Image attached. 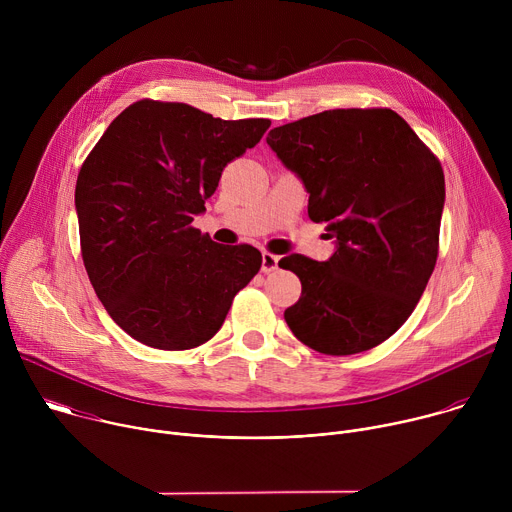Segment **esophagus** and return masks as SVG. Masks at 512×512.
I'll return each instance as SVG.
<instances>
[{
	"mask_svg": "<svg viewBox=\"0 0 512 512\" xmlns=\"http://www.w3.org/2000/svg\"><path fill=\"white\" fill-rule=\"evenodd\" d=\"M277 265H279V257H277V255L267 253V251L261 255V271H263V273H271V271H275V269H277Z\"/></svg>",
	"mask_w": 512,
	"mask_h": 512,
	"instance_id": "esophagus-1",
	"label": "esophagus"
}]
</instances>
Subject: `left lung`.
Returning <instances> with one entry per match:
<instances>
[{"label": "left lung", "instance_id": "obj_1", "mask_svg": "<svg viewBox=\"0 0 512 512\" xmlns=\"http://www.w3.org/2000/svg\"><path fill=\"white\" fill-rule=\"evenodd\" d=\"M267 143L304 182L308 216L336 239L328 261H279L302 281L283 314L289 330L332 356L379 346L411 316L437 261L440 160L391 109L322 111L271 129Z\"/></svg>", "mask_w": 512, "mask_h": 512}]
</instances>
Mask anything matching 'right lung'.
<instances>
[{"mask_svg":"<svg viewBox=\"0 0 512 512\" xmlns=\"http://www.w3.org/2000/svg\"><path fill=\"white\" fill-rule=\"evenodd\" d=\"M269 125L141 99L87 156L75 190L85 269L113 322L137 342L160 350L208 342L261 269L255 247L218 245L192 221L225 166Z\"/></svg>","mask_w":512,"mask_h":512,"instance_id":"right-lung-1","label":"right lung"}]
</instances>
